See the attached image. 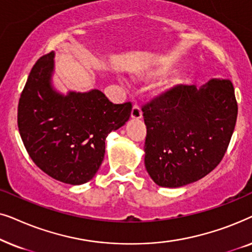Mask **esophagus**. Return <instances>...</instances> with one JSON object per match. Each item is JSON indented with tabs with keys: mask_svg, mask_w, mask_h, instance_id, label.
Instances as JSON below:
<instances>
[{
	"mask_svg": "<svg viewBox=\"0 0 252 252\" xmlns=\"http://www.w3.org/2000/svg\"><path fill=\"white\" fill-rule=\"evenodd\" d=\"M130 116H132L133 119H140L142 118V110L137 104H134L133 109H132V113H130Z\"/></svg>",
	"mask_w": 252,
	"mask_h": 252,
	"instance_id": "esophagus-1",
	"label": "esophagus"
}]
</instances>
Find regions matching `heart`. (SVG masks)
I'll return each mask as SVG.
<instances>
[{
    "instance_id": "obj_1",
    "label": "heart",
    "mask_w": 252,
    "mask_h": 252,
    "mask_svg": "<svg viewBox=\"0 0 252 252\" xmlns=\"http://www.w3.org/2000/svg\"><path fill=\"white\" fill-rule=\"evenodd\" d=\"M167 71L165 70V68H158V70L151 72L149 74V78H158V77H161V75H165ZM175 85H177V81L173 80L170 85H168V87H171V86H175Z\"/></svg>"
}]
</instances>
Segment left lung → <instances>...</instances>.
Listing matches in <instances>:
<instances>
[{
    "label": "left lung",
    "instance_id": "1",
    "mask_svg": "<svg viewBox=\"0 0 252 252\" xmlns=\"http://www.w3.org/2000/svg\"><path fill=\"white\" fill-rule=\"evenodd\" d=\"M147 126L144 164L155 184L178 188L218 166L237 118L230 80L211 79L202 88L177 85L142 106Z\"/></svg>",
    "mask_w": 252,
    "mask_h": 252
}]
</instances>
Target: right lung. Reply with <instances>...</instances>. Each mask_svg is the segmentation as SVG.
Returning a JSON list of instances; mask_svg holds the SVG:
<instances>
[{"label":"right lung","mask_w":252,"mask_h":252,"mask_svg":"<svg viewBox=\"0 0 252 252\" xmlns=\"http://www.w3.org/2000/svg\"><path fill=\"white\" fill-rule=\"evenodd\" d=\"M54 53L37 60L18 103V128L30 157L49 177L82 185L101 166L109 133L125 125L132 103L113 104L98 89L60 94L51 86Z\"/></svg>","instance_id":"1"}]
</instances>
